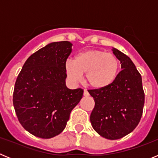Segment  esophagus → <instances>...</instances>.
Masks as SVG:
<instances>
[{
  "label": "esophagus",
  "mask_w": 158,
  "mask_h": 158,
  "mask_svg": "<svg viewBox=\"0 0 158 158\" xmlns=\"http://www.w3.org/2000/svg\"><path fill=\"white\" fill-rule=\"evenodd\" d=\"M84 96H89V92H88L87 90H86V89H85V90H84Z\"/></svg>",
  "instance_id": "esophagus-1"
}]
</instances>
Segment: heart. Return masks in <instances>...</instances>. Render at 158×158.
<instances>
[{
    "label": "heart",
    "mask_w": 158,
    "mask_h": 158,
    "mask_svg": "<svg viewBox=\"0 0 158 158\" xmlns=\"http://www.w3.org/2000/svg\"><path fill=\"white\" fill-rule=\"evenodd\" d=\"M119 60L114 54L101 50H89L77 54L73 62L68 60L65 69L71 80L77 81L85 73L87 85L95 89L110 86L119 70Z\"/></svg>",
    "instance_id": "1"
}]
</instances>
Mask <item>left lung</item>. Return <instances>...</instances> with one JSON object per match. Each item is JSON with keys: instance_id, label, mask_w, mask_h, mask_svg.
<instances>
[{"instance_id": "left-lung-1", "label": "left lung", "mask_w": 158, "mask_h": 158, "mask_svg": "<svg viewBox=\"0 0 158 158\" xmlns=\"http://www.w3.org/2000/svg\"><path fill=\"white\" fill-rule=\"evenodd\" d=\"M122 70L111 85L88 90L95 101L90 115L93 129L105 139L115 140L135 129L142 118L145 103L142 77L126 54L115 48Z\"/></svg>"}]
</instances>
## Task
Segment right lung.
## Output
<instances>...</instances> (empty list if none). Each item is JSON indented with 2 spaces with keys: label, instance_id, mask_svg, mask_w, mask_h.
<instances>
[{
  "label": "right lung",
  "instance_id": "1",
  "mask_svg": "<svg viewBox=\"0 0 158 158\" xmlns=\"http://www.w3.org/2000/svg\"><path fill=\"white\" fill-rule=\"evenodd\" d=\"M72 43L54 42L31 54L16 78L13 106L18 120L29 133L41 139L59 135L83 89L65 85V64Z\"/></svg>",
  "mask_w": 158,
  "mask_h": 158
}]
</instances>
